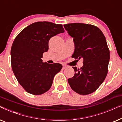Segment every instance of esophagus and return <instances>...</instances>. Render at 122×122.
<instances>
[{"instance_id":"34e87169","label":"esophagus","mask_w":122,"mask_h":122,"mask_svg":"<svg viewBox=\"0 0 122 122\" xmlns=\"http://www.w3.org/2000/svg\"><path fill=\"white\" fill-rule=\"evenodd\" d=\"M66 68H67V66H66V65H63V67H62V69H66Z\"/></svg>"}]
</instances>
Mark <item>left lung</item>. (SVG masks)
<instances>
[{
	"label": "left lung",
	"mask_w": 122,
	"mask_h": 122,
	"mask_svg": "<svg viewBox=\"0 0 122 122\" xmlns=\"http://www.w3.org/2000/svg\"><path fill=\"white\" fill-rule=\"evenodd\" d=\"M64 26L74 42L71 56L83 58L82 67L73 66L75 74L68 79V83L78 94H89L99 88L107 75L110 53L106 37L101 29L91 24L74 23Z\"/></svg>",
	"instance_id": "obj_1"
}]
</instances>
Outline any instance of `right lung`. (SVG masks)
Returning <instances> with one entry per match:
<instances>
[{
  "label": "right lung",
  "mask_w": 122,
  "mask_h": 122,
  "mask_svg": "<svg viewBox=\"0 0 122 122\" xmlns=\"http://www.w3.org/2000/svg\"><path fill=\"white\" fill-rule=\"evenodd\" d=\"M64 32L61 24L38 21L26 26L15 38L10 51L11 67L18 82L28 93L41 95L51 88L62 65L43 63L41 58L48 51L49 39Z\"/></svg>",
  "instance_id": "add662e5"
}]
</instances>
